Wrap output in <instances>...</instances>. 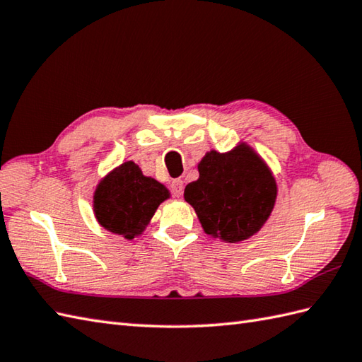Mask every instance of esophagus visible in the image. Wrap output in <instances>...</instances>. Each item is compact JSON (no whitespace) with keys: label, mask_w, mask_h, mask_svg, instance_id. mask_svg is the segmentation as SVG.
I'll return each instance as SVG.
<instances>
[{"label":"esophagus","mask_w":362,"mask_h":362,"mask_svg":"<svg viewBox=\"0 0 362 362\" xmlns=\"http://www.w3.org/2000/svg\"><path fill=\"white\" fill-rule=\"evenodd\" d=\"M171 189H173V194L175 197H182V194H183V180L174 179L171 182Z\"/></svg>","instance_id":"1"}]
</instances>
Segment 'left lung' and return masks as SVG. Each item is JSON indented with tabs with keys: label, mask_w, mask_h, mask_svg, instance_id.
I'll list each match as a JSON object with an SVG mask.
<instances>
[{
	"label": "left lung",
	"mask_w": 362,
	"mask_h": 362,
	"mask_svg": "<svg viewBox=\"0 0 362 362\" xmlns=\"http://www.w3.org/2000/svg\"><path fill=\"white\" fill-rule=\"evenodd\" d=\"M197 170L199 179L187 185L183 197L208 236L238 243L259 233L277 197L276 179L264 158L239 141L226 153L208 151Z\"/></svg>",
	"instance_id": "obj_1"
}]
</instances>
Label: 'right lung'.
Masks as SVG:
<instances>
[{
  "label": "right lung",
  "mask_w": 362,
  "mask_h": 362,
  "mask_svg": "<svg viewBox=\"0 0 362 362\" xmlns=\"http://www.w3.org/2000/svg\"><path fill=\"white\" fill-rule=\"evenodd\" d=\"M170 197L165 185L143 175L139 165L128 160L98 182L92 208L105 230L132 240L141 236L158 205Z\"/></svg>",
  "instance_id": "right-lung-1"
}]
</instances>
